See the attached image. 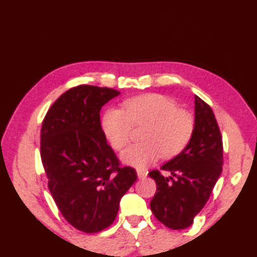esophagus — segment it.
Returning <instances> with one entry per match:
<instances>
[{"label": "esophagus", "instance_id": "34e87169", "mask_svg": "<svg viewBox=\"0 0 257 257\" xmlns=\"http://www.w3.org/2000/svg\"><path fill=\"white\" fill-rule=\"evenodd\" d=\"M147 175H148V172H147V170H144V169H137V176H138V178H139V179H144V178H146V177H147Z\"/></svg>", "mask_w": 257, "mask_h": 257}]
</instances>
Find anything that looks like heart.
Here are the masks:
<instances>
[{"mask_svg":"<svg viewBox=\"0 0 257 257\" xmlns=\"http://www.w3.org/2000/svg\"><path fill=\"white\" fill-rule=\"evenodd\" d=\"M101 130L114 150L128 144L133 125L145 124L144 143L132 145L121 153V160L137 169H145L162 157L179 155L195 133V118L188 110L177 107L173 99L147 93L123 102V110L109 107L101 117Z\"/></svg>","mask_w":257,"mask_h":257,"instance_id":"obj_1","label":"heart"}]
</instances>
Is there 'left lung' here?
<instances>
[{"instance_id": "obj_1", "label": "left lung", "mask_w": 257, "mask_h": 257, "mask_svg": "<svg viewBox=\"0 0 257 257\" xmlns=\"http://www.w3.org/2000/svg\"><path fill=\"white\" fill-rule=\"evenodd\" d=\"M195 123L189 145L160 168L176 179L165 177L159 170L148 174L157 185L150 208L160 223L172 229H184L193 224L222 174V135L212 108L197 95Z\"/></svg>"}]
</instances>
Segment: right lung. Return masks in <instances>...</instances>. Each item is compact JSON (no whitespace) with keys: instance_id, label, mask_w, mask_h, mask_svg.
<instances>
[{"instance_id":"obj_1","label":"right lung","mask_w":257,"mask_h":257,"mask_svg":"<svg viewBox=\"0 0 257 257\" xmlns=\"http://www.w3.org/2000/svg\"><path fill=\"white\" fill-rule=\"evenodd\" d=\"M120 92L82 84L60 95L44 117L41 159L48 187L63 217L84 233L113 223L122 196L137 179L107 144L100 110Z\"/></svg>"}]
</instances>
